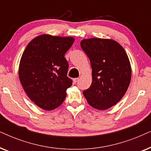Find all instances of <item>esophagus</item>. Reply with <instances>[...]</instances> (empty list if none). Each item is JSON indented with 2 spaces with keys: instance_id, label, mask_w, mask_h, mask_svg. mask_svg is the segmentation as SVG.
<instances>
[{
  "instance_id": "obj_1",
  "label": "esophagus",
  "mask_w": 151,
  "mask_h": 151,
  "mask_svg": "<svg viewBox=\"0 0 151 151\" xmlns=\"http://www.w3.org/2000/svg\"><path fill=\"white\" fill-rule=\"evenodd\" d=\"M78 80H79V78H73V83H74V84L77 83Z\"/></svg>"
}]
</instances>
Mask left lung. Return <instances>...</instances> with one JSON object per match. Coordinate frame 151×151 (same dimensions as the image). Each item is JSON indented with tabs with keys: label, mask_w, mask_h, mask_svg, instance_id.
<instances>
[{
	"label": "left lung",
	"mask_w": 151,
	"mask_h": 151,
	"mask_svg": "<svg viewBox=\"0 0 151 151\" xmlns=\"http://www.w3.org/2000/svg\"><path fill=\"white\" fill-rule=\"evenodd\" d=\"M80 45L92 68L91 85L84 91V96L95 109L111 108L123 98L131 82L129 57L123 47L111 39H84Z\"/></svg>",
	"instance_id": "8db88e82"
}]
</instances>
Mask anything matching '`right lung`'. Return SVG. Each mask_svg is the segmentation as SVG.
<instances>
[{
	"instance_id": "obj_1",
	"label": "right lung",
	"mask_w": 151,
	"mask_h": 151,
	"mask_svg": "<svg viewBox=\"0 0 151 151\" xmlns=\"http://www.w3.org/2000/svg\"><path fill=\"white\" fill-rule=\"evenodd\" d=\"M74 42L72 37L43 34L27 45L20 59L18 75L29 98L47 111L63 104L72 85L67 77L69 64L65 54Z\"/></svg>"
}]
</instances>
